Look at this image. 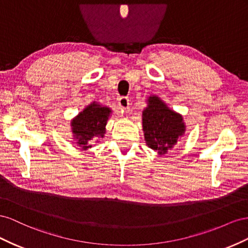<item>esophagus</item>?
Here are the masks:
<instances>
[{
  "label": "esophagus",
  "instance_id": "1",
  "mask_svg": "<svg viewBox=\"0 0 248 248\" xmlns=\"http://www.w3.org/2000/svg\"><path fill=\"white\" fill-rule=\"evenodd\" d=\"M118 106H119V108L122 109L123 111H126V110H128L129 107H130L129 98H128V97H124V96L120 97L119 100H118Z\"/></svg>",
  "mask_w": 248,
  "mask_h": 248
}]
</instances>
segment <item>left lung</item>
Wrapping results in <instances>:
<instances>
[{
  "label": "left lung",
  "instance_id": "8db88e82",
  "mask_svg": "<svg viewBox=\"0 0 248 248\" xmlns=\"http://www.w3.org/2000/svg\"><path fill=\"white\" fill-rule=\"evenodd\" d=\"M142 113V128L148 147L164 155L185 133V124L179 113L169 109L158 96H150Z\"/></svg>",
  "mask_w": 248,
  "mask_h": 248
}]
</instances>
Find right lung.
<instances>
[{"label": "right lung", "instance_id": "add662e5", "mask_svg": "<svg viewBox=\"0 0 248 248\" xmlns=\"http://www.w3.org/2000/svg\"><path fill=\"white\" fill-rule=\"evenodd\" d=\"M111 114V109L96 104L95 102L87 106L73 119L72 129L78 145L83 150L91 147L93 141L98 137H104L106 124Z\"/></svg>", "mask_w": 248, "mask_h": 248}]
</instances>
